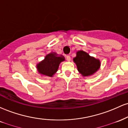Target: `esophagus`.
<instances>
[{
    "label": "esophagus",
    "instance_id": "34e87169",
    "mask_svg": "<svg viewBox=\"0 0 128 128\" xmlns=\"http://www.w3.org/2000/svg\"><path fill=\"white\" fill-rule=\"evenodd\" d=\"M66 60H68V61H70V60H71V57H70V56L69 55L66 56Z\"/></svg>",
    "mask_w": 128,
    "mask_h": 128
}]
</instances>
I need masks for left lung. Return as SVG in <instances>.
<instances>
[{
  "instance_id": "left-lung-1",
  "label": "left lung",
  "mask_w": 128,
  "mask_h": 128,
  "mask_svg": "<svg viewBox=\"0 0 128 128\" xmlns=\"http://www.w3.org/2000/svg\"><path fill=\"white\" fill-rule=\"evenodd\" d=\"M73 61L77 65L78 72L84 77L92 75L100 67V60L82 50L76 52V57L73 58Z\"/></svg>"
}]
</instances>
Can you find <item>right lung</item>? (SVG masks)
<instances>
[{
	"mask_svg": "<svg viewBox=\"0 0 128 128\" xmlns=\"http://www.w3.org/2000/svg\"><path fill=\"white\" fill-rule=\"evenodd\" d=\"M65 60L63 56H58L56 52L47 54L45 59L37 64L38 72L42 75L52 77L58 70L59 64Z\"/></svg>",
	"mask_w": 128,
	"mask_h": 128,
	"instance_id": "obj_1",
	"label": "right lung"
}]
</instances>
